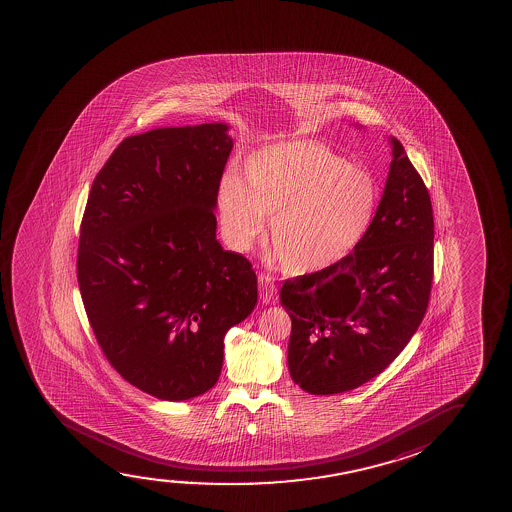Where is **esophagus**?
Here are the masks:
<instances>
[{
	"mask_svg": "<svg viewBox=\"0 0 512 512\" xmlns=\"http://www.w3.org/2000/svg\"><path fill=\"white\" fill-rule=\"evenodd\" d=\"M259 295L262 302L266 304H274L278 301V285L269 274L259 273Z\"/></svg>",
	"mask_w": 512,
	"mask_h": 512,
	"instance_id": "esophagus-1",
	"label": "esophagus"
}]
</instances>
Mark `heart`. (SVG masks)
Here are the masks:
<instances>
[{"mask_svg": "<svg viewBox=\"0 0 512 512\" xmlns=\"http://www.w3.org/2000/svg\"><path fill=\"white\" fill-rule=\"evenodd\" d=\"M378 204L369 171L311 140L253 152L243 178L227 173L217 194L227 243L248 252L271 215L273 259L290 273H320L343 262L371 231Z\"/></svg>", "mask_w": 512, "mask_h": 512, "instance_id": "heart-1", "label": "heart"}]
</instances>
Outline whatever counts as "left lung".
<instances>
[{
	"label": "left lung",
	"mask_w": 512,
	"mask_h": 512,
	"mask_svg": "<svg viewBox=\"0 0 512 512\" xmlns=\"http://www.w3.org/2000/svg\"><path fill=\"white\" fill-rule=\"evenodd\" d=\"M371 231L343 262L287 280L288 371L304 392L343 393L385 371L427 313L434 278V213L397 138Z\"/></svg>",
	"instance_id": "8db88e82"
}]
</instances>
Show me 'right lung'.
<instances>
[{"mask_svg": "<svg viewBox=\"0 0 512 512\" xmlns=\"http://www.w3.org/2000/svg\"><path fill=\"white\" fill-rule=\"evenodd\" d=\"M225 124L161 127L122 140L87 199L78 287L101 350L161 400L215 385L227 330L257 304V276L217 239Z\"/></svg>", "mask_w": 512, "mask_h": 512, "instance_id": "add662e5", "label": "right lung"}]
</instances>
